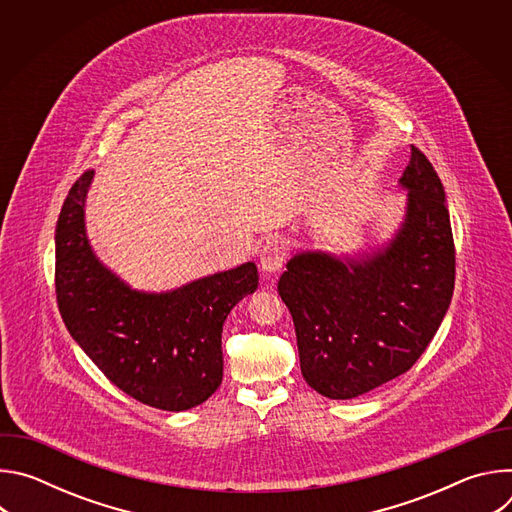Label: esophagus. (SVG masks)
<instances>
[{
    "instance_id": "obj_1",
    "label": "esophagus",
    "mask_w": 512,
    "mask_h": 512,
    "mask_svg": "<svg viewBox=\"0 0 512 512\" xmlns=\"http://www.w3.org/2000/svg\"><path fill=\"white\" fill-rule=\"evenodd\" d=\"M261 269L265 273H277L283 265V259H285V247L281 245V241H267L261 249Z\"/></svg>"
}]
</instances>
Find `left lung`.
<instances>
[{"label":"left lung","mask_w":512,"mask_h":512,"mask_svg":"<svg viewBox=\"0 0 512 512\" xmlns=\"http://www.w3.org/2000/svg\"><path fill=\"white\" fill-rule=\"evenodd\" d=\"M399 184L407 212L389 245L356 259L298 253L279 277L302 375L324 397L354 399L407 373L450 308L456 249L446 192L415 145Z\"/></svg>","instance_id":"1"}]
</instances>
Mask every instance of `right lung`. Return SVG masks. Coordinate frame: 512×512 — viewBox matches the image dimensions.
<instances>
[{"label": "right lung", "instance_id": "right-lung-1", "mask_svg": "<svg viewBox=\"0 0 512 512\" xmlns=\"http://www.w3.org/2000/svg\"><path fill=\"white\" fill-rule=\"evenodd\" d=\"M87 170L56 223V300L70 336L135 401L162 411L204 403L223 381V324L259 285L255 263L164 294L131 289L93 253L85 231Z\"/></svg>", "mask_w": 512, "mask_h": 512}]
</instances>
